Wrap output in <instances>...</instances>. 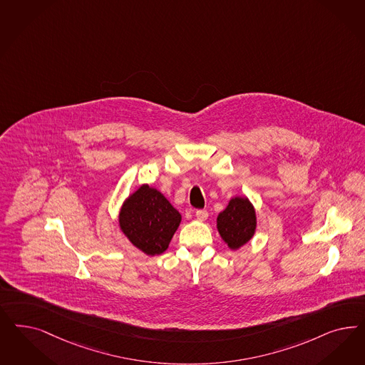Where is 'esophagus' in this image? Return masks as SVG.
Wrapping results in <instances>:
<instances>
[{
	"label": "esophagus",
	"instance_id": "1",
	"mask_svg": "<svg viewBox=\"0 0 365 365\" xmlns=\"http://www.w3.org/2000/svg\"><path fill=\"white\" fill-rule=\"evenodd\" d=\"M196 217H197L200 222H204V220H207V217H208V212L205 211V210H197V211H196Z\"/></svg>",
	"mask_w": 365,
	"mask_h": 365
}]
</instances>
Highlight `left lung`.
I'll return each mask as SVG.
<instances>
[{
    "label": "left lung",
    "instance_id": "obj_1",
    "mask_svg": "<svg viewBox=\"0 0 365 365\" xmlns=\"http://www.w3.org/2000/svg\"><path fill=\"white\" fill-rule=\"evenodd\" d=\"M257 228L255 210L246 197H235L217 216V230L231 250H237L252 237Z\"/></svg>",
    "mask_w": 365,
    "mask_h": 365
}]
</instances>
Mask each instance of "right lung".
<instances>
[{
	"label": "right lung",
	"instance_id": "1",
	"mask_svg": "<svg viewBox=\"0 0 365 365\" xmlns=\"http://www.w3.org/2000/svg\"><path fill=\"white\" fill-rule=\"evenodd\" d=\"M181 222V215L164 195L149 185H142L119 213V225L130 242L148 255H158L169 246Z\"/></svg>",
	"mask_w": 365,
	"mask_h": 365
}]
</instances>
